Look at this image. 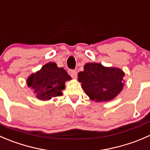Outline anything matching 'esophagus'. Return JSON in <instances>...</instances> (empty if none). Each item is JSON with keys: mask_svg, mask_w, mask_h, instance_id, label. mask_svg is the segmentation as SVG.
Wrapping results in <instances>:
<instances>
[{"mask_svg": "<svg viewBox=\"0 0 150 150\" xmlns=\"http://www.w3.org/2000/svg\"><path fill=\"white\" fill-rule=\"evenodd\" d=\"M69 74H70V76L72 77V78L76 79L77 76V72L74 70H71L69 71Z\"/></svg>", "mask_w": 150, "mask_h": 150, "instance_id": "esophagus-1", "label": "esophagus"}]
</instances>
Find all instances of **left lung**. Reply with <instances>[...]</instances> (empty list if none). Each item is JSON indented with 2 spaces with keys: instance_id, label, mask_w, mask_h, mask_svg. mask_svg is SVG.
Masks as SVG:
<instances>
[{
  "instance_id": "left-lung-1",
  "label": "left lung",
  "mask_w": 150,
  "mask_h": 150,
  "mask_svg": "<svg viewBox=\"0 0 150 150\" xmlns=\"http://www.w3.org/2000/svg\"><path fill=\"white\" fill-rule=\"evenodd\" d=\"M125 72L116 67H106L98 63H86L78 74V81L90 100L106 102L113 100L124 87Z\"/></svg>"
}]
</instances>
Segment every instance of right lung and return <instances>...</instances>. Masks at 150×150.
<instances>
[{
	"mask_svg": "<svg viewBox=\"0 0 150 150\" xmlns=\"http://www.w3.org/2000/svg\"><path fill=\"white\" fill-rule=\"evenodd\" d=\"M71 79V77L63 68L57 67L55 63H48L28 77L27 84L33 90L37 98L49 100L52 98L62 96L65 84Z\"/></svg>",
	"mask_w": 150,
	"mask_h": 150,
	"instance_id": "1",
	"label": "right lung"
}]
</instances>
